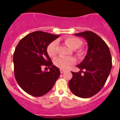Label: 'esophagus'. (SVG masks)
<instances>
[{
	"mask_svg": "<svg viewBox=\"0 0 120 120\" xmlns=\"http://www.w3.org/2000/svg\"><path fill=\"white\" fill-rule=\"evenodd\" d=\"M64 70H60V73L61 74H63V73H64Z\"/></svg>",
	"mask_w": 120,
	"mask_h": 120,
	"instance_id": "obj_1",
	"label": "esophagus"
}]
</instances>
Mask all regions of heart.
I'll list each match as a JSON object with an SVG mask.
<instances>
[{
	"label": "heart",
	"mask_w": 120,
	"mask_h": 120,
	"mask_svg": "<svg viewBox=\"0 0 120 120\" xmlns=\"http://www.w3.org/2000/svg\"><path fill=\"white\" fill-rule=\"evenodd\" d=\"M64 42L66 45L71 48V49L75 50L78 49L81 45V41L80 39L75 37H69L66 38L64 39ZM58 42L57 41H54L52 42L47 48V52L48 54L50 57H54L57 53V47ZM80 53V51H79ZM76 60L73 57H60L54 60V64L63 70H67L71 67L72 65L74 64Z\"/></svg>",
	"instance_id": "heart-1"
}]
</instances>
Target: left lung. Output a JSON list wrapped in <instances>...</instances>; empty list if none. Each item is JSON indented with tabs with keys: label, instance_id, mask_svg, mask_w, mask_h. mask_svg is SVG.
Masks as SVG:
<instances>
[{
	"label": "left lung",
	"instance_id": "left-lung-1",
	"mask_svg": "<svg viewBox=\"0 0 120 120\" xmlns=\"http://www.w3.org/2000/svg\"><path fill=\"white\" fill-rule=\"evenodd\" d=\"M75 35L85 39L88 49L83 61L77 66L81 71L72 72L69 88L75 96L88 98L99 92L106 83L112 70V56L107 44L94 32L87 31ZM82 69L85 71L82 76Z\"/></svg>",
	"mask_w": 120,
	"mask_h": 120
}]
</instances>
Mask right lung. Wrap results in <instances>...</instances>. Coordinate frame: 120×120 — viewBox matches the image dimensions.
<instances>
[{
    "mask_svg": "<svg viewBox=\"0 0 120 120\" xmlns=\"http://www.w3.org/2000/svg\"><path fill=\"white\" fill-rule=\"evenodd\" d=\"M60 35L35 31L20 40L13 54L14 75L20 86L36 97L49 92L60 75L47 52L48 46ZM43 66L50 68L42 71Z\"/></svg>",
    "mask_w": 120,
    "mask_h": 120,
    "instance_id": "obj_1",
    "label": "right lung"
}]
</instances>
